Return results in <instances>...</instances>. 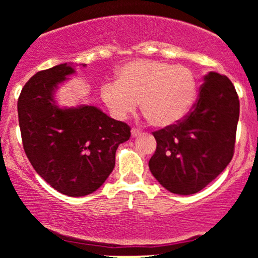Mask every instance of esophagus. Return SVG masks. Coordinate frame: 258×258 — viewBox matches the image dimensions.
<instances>
[{"label":"esophagus","mask_w":258,"mask_h":258,"mask_svg":"<svg viewBox=\"0 0 258 258\" xmlns=\"http://www.w3.org/2000/svg\"><path fill=\"white\" fill-rule=\"evenodd\" d=\"M131 135H132L133 138L138 137V136L142 135V131H141V130H138V128H132L131 130Z\"/></svg>","instance_id":"1"}]
</instances>
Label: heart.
<instances>
[{"instance_id":"b5f03b06","label":"heart","mask_w":258,"mask_h":258,"mask_svg":"<svg viewBox=\"0 0 258 258\" xmlns=\"http://www.w3.org/2000/svg\"><path fill=\"white\" fill-rule=\"evenodd\" d=\"M198 94L197 76L184 65L154 59H137L123 64L116 82L100 87V98L116 120L141 110L154 127L174 125L186 116Z\"/></svg>"}]
</instances>
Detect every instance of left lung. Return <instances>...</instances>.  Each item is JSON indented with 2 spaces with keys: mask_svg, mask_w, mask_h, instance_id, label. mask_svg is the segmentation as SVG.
I'll return each instance as SVG.
<instances>
[{
  "mask_svg": "<svg viewBox=\"0 0 258 258\" xmlns=\"http://www.w3.org/2000/svg\"><path fill=\"white\" fill-rule=\"evenodd\" d=\"M238 94L224 75L209 73L190 112L176 125L153 132L150 172L173 194L200 191L228 166L239 120Z\"/></svg>",
  "mask_w": 258,
  "mask_h": 258,
  "instance_id": "8db88e82",
  "label": "left lung"
}]
</instances>
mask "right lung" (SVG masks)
<instances>
[{"mask_svg":"<svg viewBox=\"0 0 258 258\" xmlns=\"http://www.w3.org/2000/svg\"><path fill=\"white\" fill-rule=\"evenodd\" d=\"M74 73V65L64 63L35 74L20 92L18 117L35 171L59 193L85 197L112 172L117 147L128 141L131 128L97 106H58L55 91Z\"/></svg>","mask_w":258,"mask_h":258,"instance_id":"obj_1","label":"right lung"}]
</instances>
